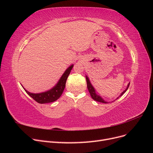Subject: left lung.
<instances>
[{
	"label": "left lung",
	"mask_w": 153,
	"mask_h": 153,
	"mask_svg": "<svg viewBox=\"0 0 153 153\" xmlns=\"http://www.w3.org/2000/svg\"><path fill=\"white\" fill-rule=\"evenodd\" d=\"M85 77H86L87 89H88V90H89V93H90V94H91V98H92V99H93L94 100H95V101H98V102L103 103H108V102H106V101H105L102 98H101V97L100 95H98V94L96 93V90H95V89L94 88V87L92 86V84H91V82H90V80H89V78H88L87 76H86ZM129 83L128 84V86H127V87H126V89H125V90L122 92V93L121 94V95H120V96H122V95L124 93V92L128 90V87H129Z\"/></svg>",
	"instance_id": "8db88e82"
}]
</instances>
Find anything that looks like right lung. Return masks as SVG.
I'll return each instance as SVG.
<instances>
[{
  "mask_svg": "<svg viewBox=\"0 0 153 153\" xmlns=\"http://www.w3.org/2000/svg\"><path fill=\"white\" fill-rule=\"evenodd\" d=\"M73 67V64L71 65L65 71H64V73L62 74V76L57 82V84L50 90H48L44 92H41V93L35 94L27 91L26 89H25L24 87L23 88H24L25 92L31 97V98H33L36 101H37V102L39 103L43 104L53 102V101L58 100L62 95L63 91L66 86L67 78L69 75V73H70Z\"/></svg>",
  "mask_w": 153,
  "mask_h": 153,
  "instance_id": "add662e5",
  "label": "right lung"
}]
</instances>
